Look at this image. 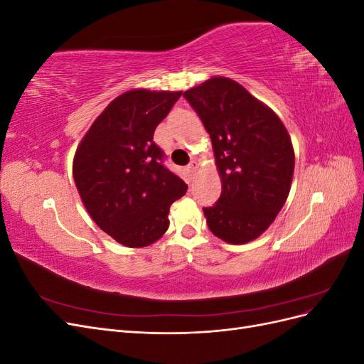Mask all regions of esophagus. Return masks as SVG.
Segmentation results:
<instances>
[{
    "mask_svg": "<svg viewBox=\"0 0 364 364\" xmlns=\"http://www.w3.org/2000/svg\"><path fill=\"white\" fill-rule=\"evenodd\" d=\"M197 170H199V162H197V161H193V162L188 165V171H190L191 174H194Z\"/></svg>",
    "mask_w": 364,
    "mask_h": 364,
    "instance_id": "esophagus-1",
    "label": "esophagus"
}]
</instances>
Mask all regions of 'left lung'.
Here are the masks:
<instances>
[{
	"instance_id": "obj_1",
	"label": "left lung",
	"mask_w": 364,
	"mask_h": 364,
	"mask_svg": "<svg viewBox=\"0 0 364 364\" xmlns=\"http://www.w3.org/2000/svg\"><path fill=\"white\" fill-rule=\"evenodd\" d=\"M211 136L222 194L203 208L211 232L229 245H246L273 223L287 200L294 150L272 109L228 77H211L185 91Z\"/></svg>"
}]
</instances>
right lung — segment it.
<instances>
[{
  "label": "right lung",
  "instance_id": "1",
  "mask_svg": "<svg viewBox=\"0 0 364 364\" xmlns=\"http://www.w3.org/2000/svg\"><path fill=\"white\" fill-rule=\"evenodd\" d=\"M182 91L130 90L109 103L73 161L80 199L97 226L126 247H146L167 232L170 206L186 183L162 165L153 141Z\"/></svg>",
  "mask_w": 364,
  "mask_h": 364
}]
</instances>
